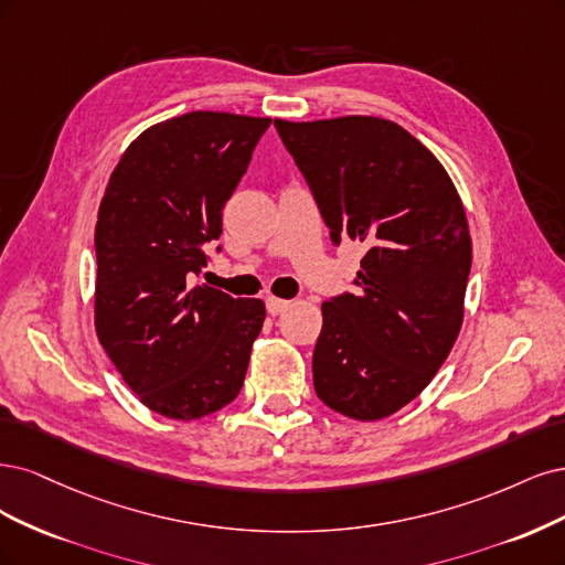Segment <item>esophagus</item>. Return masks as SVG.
Segmentation results:
<instances>
[{"mask_svg":"<svg viewBox=\"0 0 565 565\" xmlns=\"http://www.w3.org/2000/svg\"><path fill=\"white\" fill-rule=\"evenodd\" d=\"M290 307V300H281V298H267V312L271 317H277L281 312H286V309Z\"/></svg>","mask_w":565,"mask_h":565,"instance_id":"esophagus-1","label":"esophagus"}]
</instances>
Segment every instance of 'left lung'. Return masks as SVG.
<instances>
[{
  "label": "left lung",
  "mask_w": 565,
  "mask_h": 565,
  "mask_svg": "<svg viewBox=\"0 0 565 565\" xmlns=\"http://www.w3.org/2000/svg\"><path fill=\"white\" fill-rule=\"evenodd\" d=\"M331 239L363 242L356 296L321 305L312 373L321 402L373 423L420 394L465 319L471 236L444 163L380 117L275 119Z\"/></svg>",
  "instance_id": "8db88e82"
}]
</instances>
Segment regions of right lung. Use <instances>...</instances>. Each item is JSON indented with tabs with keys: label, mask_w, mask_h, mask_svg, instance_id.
Here are the masks:
<instances>
[{
	"label": "right lung",
	"mask_w": 565,
	"mask_h": 565,
	"mask_svg": "<svg viewBox=\"0 0 565 565\" xmlns=\"http://www.w3.org/2000/svg\"><path fill=\"white\" fill-rule=\"evenodd\" d=\"M269 117L196 110L145 129L115 167L96 225L94 321L140 402L199 420L239 394L265 302L192 286L223 232Z\"/></svg>",
	"instance_id": "1"
}]
</instances>
